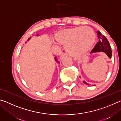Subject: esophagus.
I'll use <instances>...</instances> for the list:
<instances>
[{"label":"esophagus","instance_id":"esophagus-1","mask_svg":"<svg viewBox=\"0 0 121 121\" xmlns=\"http://www.w3.org/2000/svg\"><path fill=\"white\" fill-rule=\"evenodd\" d=\"M66 56H67V55L66 54H65V53H62V54L60 55V58L61 60H62V59H63V58H65V57H66Z\"/></svg>","mask_w":121,"mask_h":121}]
</instances>
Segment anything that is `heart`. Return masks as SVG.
Here are the masks:
<instances>
[{
	"label": "heart",
	"instance_id": "heart-1",
	"mask_svg": "<svg viewBox=\"0 0 121 121\" xmlns=\"http://www.w3.org/2000/svg\"><path fill=\"white\" fill-rule=\"evenodd\" d=\"M54 38L59 43L65 45V50L71 56L80 58L92 48L96 35L91 28L79 26L60 30L55 34Z\"/></svg>",
	"mask_w": 121,
	"mask_h": 121
}]
</instances>
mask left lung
I'll return each instance as SVG.
<instances>
[{"instance_id":"left-lung-1","label":"left lung","mask_w":121,"mask_h":121,"mask_svg":"<svg viewBox=\"0 0 121 121\" xmlns=\"http://www.w3.org/2000/svg\"><path fill=\"white\" fill-rule=\"evenodd\" d=\"M99 41L94 47L93 50L91 51V53H95L98 52H102L105 53L107 56L110 59L112 58V50L111 47L109 44V43L106 38V37L104 35H102L101 32L99 31L97 32ZM83 82L87 85L89 84L85 81H83Z\"/></svg>"}]
</instances>
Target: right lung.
<instances>
[{"label":"right lung","instance_id":"add662e5","mask_svg":"<svg viewBox=\"0 0 121 121\" xmlns=\"http://www.w3.org/2000/svg\"><path fill=\"white\" fill-rule=\"evenodd\" d=\"M37 35H38L37 34ZM30 38H29L28 39V40H29L30 39ZM54 59H55V61H56V62H57V63H60V62H59V61H58V59H57V58H56V57H55V58H54Z\"/></svg>","mask_w":121,"mask_h":121}]
</instances>
